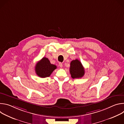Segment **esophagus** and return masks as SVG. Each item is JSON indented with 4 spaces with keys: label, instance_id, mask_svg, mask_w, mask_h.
Masks as SVG:
<instances>
[{
    "label": "esophagus",
    "instance_id": "1",
    "mask_svg": "<svg viewBox=\"0 0 124 124\" xmlns=\"http://www.w3.org/2000/svg\"><path fill=\"white\" fill-rule=\"evenodd\" d=\"M59 66H60L61 68H62V67H63V64H62V63H59Z\"/></svg>",
    "mask_w": 124,
    "mask_h": 124
}]
</instances>
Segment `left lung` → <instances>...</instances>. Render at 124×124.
<instances>
[{"label":"left lung","mask_w":124,"mask_h":124,"mask_svg":"<svg viewBox=\"0 0 124 124\" xmlns=\"http://www.w3.org/2000/svg\"><path fill=\"white\" fill-rule=\"evenodd\" d=\"M70 72L73 78H82L85 73V70L81 63L78 59L74 60L70 63Z\"/></svg>","instance_id":"obj_1"}]
</instances>
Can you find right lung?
<instances>
[{"mask_svg":"<svg viewBox=\"0 0 124 124\" xmlns=\"http://www.w3.org/2000/svg\"><path fill=\"white\" fill-rule=\"evenodd\" d=\"M56 68V66L51 64L47 58L43 57L37 63L35 70L37 75L40 78H45L49 77Z\"/></svg>","mask_w":124,"mask_h":124,"instance_id":"add662e5","label":"right lung"}]
</instances>
